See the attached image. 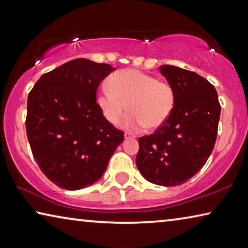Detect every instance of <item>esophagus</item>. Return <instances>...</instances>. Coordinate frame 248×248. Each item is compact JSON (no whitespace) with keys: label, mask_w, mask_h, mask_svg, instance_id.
Returning <instances> with one entry per match:
<instances>
[{"label":"esophagus","mask_w":248,"mask_h":248,"mask_svg":"<svg viewBox=\"0 0 248 248\" xmlns=\"http://www.w3.org/2000/svg\"><path fill=\"white\" fill-rule=\"evenodd\" d=\"M124 138L125 139H130V138H136L133 136V134H131L130 132H124Z\"/></svg>","instance_id":"34e87169"}]
</instances>
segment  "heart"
Here are the masks:
<instances>
[{
  "instance_id": "1",
  "label": "heart",
  "mask_w": 248,
  "mask_h": 248,
  "mask_svg": "<svg viewBox=\"0 0 248 248\" xmlns=\"http://www.w3.org/2000/svg\"><path fill=\"white\" fill-rule=\"evenodd\" d=\"M110 86H100L97 103L105 118L117 124L128 110L124 125L133 131L154 130L164 124L173 112L175 91L169 82L137 70H123L111 75Z\"/></svg>"
}]
</instances>
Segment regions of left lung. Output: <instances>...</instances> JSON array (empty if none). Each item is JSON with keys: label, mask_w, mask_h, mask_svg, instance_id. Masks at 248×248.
Masks as SVG:
<instances>
[{"label": "left lung", "mask_w": 248, "mask_h": 248, "mask_svg": "<svg viewBox=\"0 0 248 248\" xmlns=\"http://www.w3.org/2000/svg\"><path fill=\"white\" fill-rule=\"evenodd\" d=\"M175 91L166 123L139 139L136 163L145 179L159 186L186 183L202 169L215 148L221 106L215 86L178 66L161 65Z\"/></svg>", "instance_id": "obj_1"}]
</instances>
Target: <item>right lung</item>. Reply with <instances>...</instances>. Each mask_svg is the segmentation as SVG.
I'll return each mask as SVG.
<instances>
[{"label": "right lung", "mask_w": 248, "mask_h": 248, "mask_svg": "<svg viewBox=\"0 0 248 248\" xmlns=\"http://www.w3.org/2000/svg\"><path fill=\"white\" fill-rule=\"evenodd\" d=\"M107 63L74 59L41 75L29 92L26 132L37 164L58 187L78 190L94 184L124 141L96 102Z\"/></svg>", "instance_id": "add662e5"}]
</instances>
